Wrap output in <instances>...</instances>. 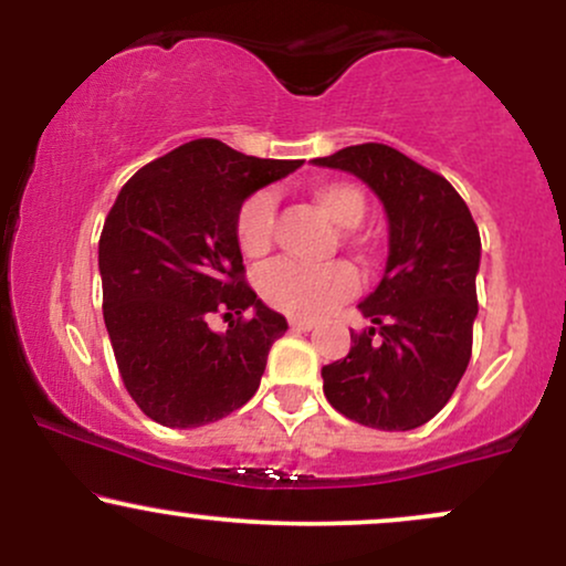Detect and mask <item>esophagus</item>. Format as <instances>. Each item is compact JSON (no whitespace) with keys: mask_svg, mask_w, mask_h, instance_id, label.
I'll return each mask as SVG.
<instances>
[{"mask_svg":"<svg viewBox=\"0 0 566 566\" xmlns=\"http://www.w3.org/2000/svg\"><path fill=\"white\" fill-rule=\"evenodd\" d=\"M290 327L295 329V333H308V329H314V322H311V319H297V316H290Z\"/></svg>","mask_w":566,"mask_h":566,"instance_id":"obj_1","label":"esophagus"}]
</instances>
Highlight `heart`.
Returning <instances> with one entry per match:
<instances>
[{
	"label": "heart",
	"mask_w": 566,
	"mask_h": 566,
	"mask_svg": "<svg viewBox=\"0 0 566 566\" xmlns=\"http://www.w3.org/2000/svg\"><path fill=\"white\" fill-rule=\"evenodd\" d=\"M311 199L333 223L343 226V242L365 252V242L354 233V226L361 223L367 212V199L359 186L348 180H322L311 186ZM276 199L271 191L250 193L239 205L233 218V239L244 258H265L274 244ZM263 301L271 308L284 311L290 316H319L333 305L348 301L359 287V276L346 261L327 265H301L295 261H276L258 279Z\"/></svg>",
	"instance_id": "b5f03b06"
}]
</instances>
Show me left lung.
Instances as JSON below:
<instances>
[{
    "label": "left lung",
    "instance_id": "obj_1",
    "mask_svg": "<svg viewBox=\"0 0 566 566\" xmlns=\"http://www.w3.org/2000/svg\"><path fill=\"white\" fill-rule=\"evenodd\" d=\"M314 165L354 172L388 216L386 274L359 303L375 327L350 333L348 356L322 367L324 396L361 426H423L471 359L482 239L469 205L450 180L386 143L340 148Z\"/></svg>",
    "mask_w": 566,
    "mask_h": 566
}]
</instances>
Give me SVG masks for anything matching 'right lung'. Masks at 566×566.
I'll return each mask as SVG.
<instances>
[{
    "mask_svg": "<svg viewBox=\"0 0 566 566\" xmlns=\"http://www.w3.org/2000/svg\"><path fill=\"white\" fill-rule=\"evenodd\" d=\"M297 167L199 138L122 186L97 244L103 319L127 394L157 423H216L261 386L287 319L247 284L233 218L252 191ZM212 313L234 316L226 336L209 329Z\"/></svg>",
    "mask_w": 566,
    "mask_h": 566,
    "instance_id": "obj_1",
    "label": "right lung"
}]
</instances>
